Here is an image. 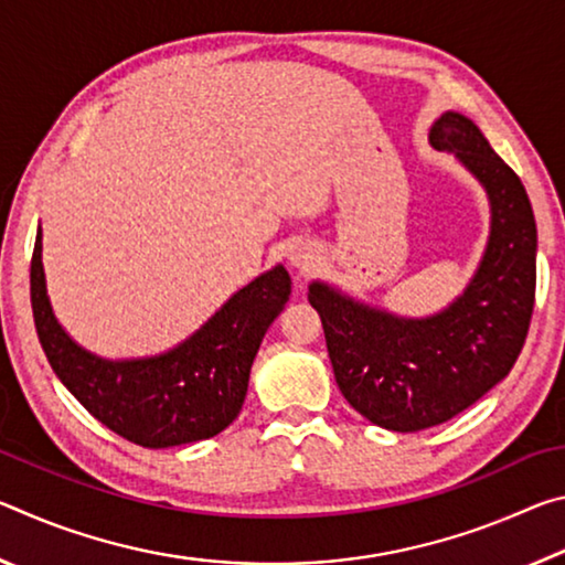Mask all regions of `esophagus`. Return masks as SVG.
<instances>
[{"instance_id": "1", "label": "esophagus", "mask_w": 565, "mask_h": 565, "mask_svg": "<svg viewBox=\"0 0 565 565\" xmlns=\"http://www.w3.org/2000/svg\"><path fill=\"white\" fill-rule=\"evenodd\" d=\"M289 262H291L294 269H299V271H311L313 266H317V262H319V254H317V248H313V246H309V244H299V246H291V252H289Z\"/></svg>"}]
</instances>
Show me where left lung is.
Instances as JSON below:
<instances>
[{"label":"left lung","mask_w":565,"mask_h":565,"mask_svg":"<svg viewBox=\"0 0 565 565\" xmlns=\"http://www.w3.org/2000/svg\"><path fill=\"white\" fill-rule=\"evenodd\" d=\"M428 141L454 154L489 199V238L466 289L428 317H398L333 284H309L343 398L401 434L444 424L509 376L535 296L539 234L521 179L463 114L444 111Z\"/></svg>","instance_id":"8db88e82"}]
</instances>
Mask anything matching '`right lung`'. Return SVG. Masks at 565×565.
<instances>
[{
    "mask_svg": "<svg viewBox=\"0 0 565 565\" xmlns=\"http://www.w3.org/2000/svg\"><path fill=\"white\" fill-rule=\"evenodd\" d=\"M32 311L56 379L114 434L145 448H171L222 434L244 406L248 374L271 321L291 296L281 264L228 296L202 327L169 351L104 359L56 319L42 264V226L32 254Z\"/></svg>",
    "mask_w": 565,
    "mask_h": 565,
    "instance_id": "obj_1",
    "label": "right lung"
}]
</instances>
